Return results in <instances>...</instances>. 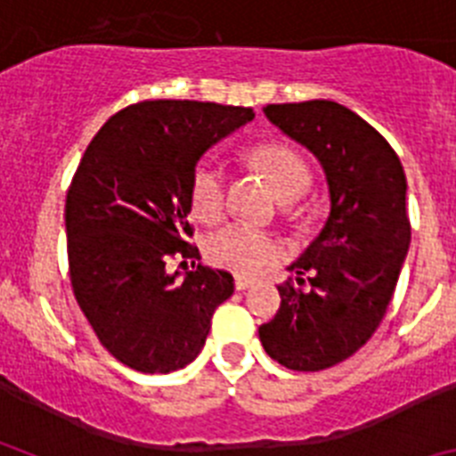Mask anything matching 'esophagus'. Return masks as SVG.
Wrapping results in <instances>:
<instances>
[{
    "instance_id": "obj_1",
    "label": "esophagus",
    "mask_w": 456,
    "mask_h": 456,
    "mask_svg": "<svg viewBox=\"0 0 456 456\" xmlns=\"http://www.w3.org/2000/svg\"><path fill=\"white\" fill-rule=\"evenodd\" d=\"M251 285H253L251 278H241V276L235 278V289H240V292L248 289V288H251Z\"/></svg>"
}]
</instances>
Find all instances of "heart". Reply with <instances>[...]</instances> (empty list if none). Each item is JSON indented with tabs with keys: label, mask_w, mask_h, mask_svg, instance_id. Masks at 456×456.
<instances>
[{
	"label": "heart",
	"mask_w": 456,
	"mask_h": 456,
	"mask_svg": "<svg viewBox=\"0 0 456 456\" xmlns=\"http://www.w3.org/2000/svg\"><path fill=\"white\" fill-rule=\"evenodd\" d=\"M253 162L267 173L283 203L304 199L310 187V173L299 155L281 143H265L253 151ZM191 212L200 221H216L224 216L228 203V171L215 157H208L191 173L189 184ZM209 263L224 269L256 276L276 260L278 247L269 232L247 224H228L215 231L205 241Z\"/></svg>",
	"instance_id": "b5f03b06"
}]
</instances>
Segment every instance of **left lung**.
Listing matches in <instances>:
<instances>
[{
    "instance_id": "1",
    "label": "left lung",
    "mask_w": 456,
    "mask_h": 456,
    "mask_svg": "<svg viewBox=\"0 0 456 456\" xmlns=\"http://www.w3.org/2000/svg\"><path fill=\"white\" fill-rule=\"evenodd\" d=\"M269 123L322 164L329 216L278 285L281 308L257 329L265 352L297 372L340 363L372 338L411 244L406 175L388 141L331 100L267 104ZM309 273L310 289H301Z\"/></svg>"
}]
</instances>
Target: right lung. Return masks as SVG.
I'll list each match as a JSON object with an SVG mask.
<instances>
[{"instance_id":"right-lung-1","label":"right lung","mask_w":456,"mask_h":456,"mask_svg":"<svg viewBox=\"0 0 456 456\" xmlns=\"http://www.w3.org/2000/svg\"><path fill=\"white\" fill-rule=\"evenodd\" d=\"M253 109L146 100L93 136L66 199L70 281L109 354L136 372L168 374L199 356L216 305L235 292L224 269L189 244V184L209 148L253 120Z\"/></svg>"}]
</instances>
